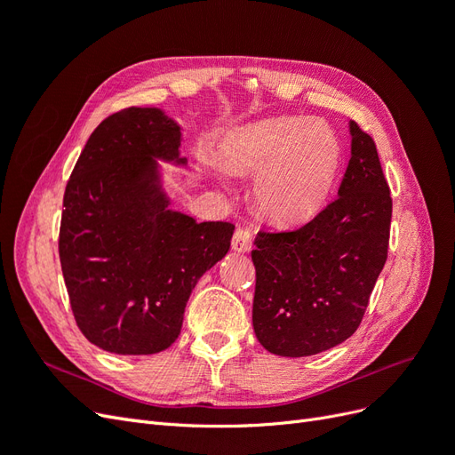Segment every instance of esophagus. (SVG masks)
I'll return each mask as SVG.
<instances>
[{
    "mask_svg": "<svg viewBox=\"0 0 455 455\" xmlns=\"http://www.w3.org/2000/svg\"><path fill=\"white\" fill-rule=\"evenodd\" d=\"M252 246V233L249 229L239 228L235 233H233L231 239V249L235 252H249Z\"/></svg>",
    "mask_w": 455,
    "mask_h": 455,
    "instance_id": "esophagus-1",
    "label": "esophagus"
}]
</instances>
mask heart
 Masks as SVG:
<instances>
[{
	"instance_id": "b5f03b06",
	"label": "heart",
	"mask_w": 455,
	"mask_h": 455,
	"mask_svg": "<svg viewBox=\"0 0 455 455\" xmlns=\"http://www.w3.org/2000/svg\"><path fill=\"white\" fill-rule=\"evenodd\" d=\"M341 148L328 125L301 117H273L228 134L220 169L258 174L254 196L269 218L301 222L324 204L336 180Z\"/></svg>"
}]
</instances>
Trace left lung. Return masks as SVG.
<instances>
[{"mask_svg":"<svg viewBox=\"0 0 455 455\" xmlns=\"http://www.w3.org/2000/svg\"><path fill=\"white\" fill-rule=\"evenodd\" d=\"M351 159L330 203L306 226L259 231L252 326L279 356H309L355 334L387 259L393 201L371 136L349 121Z\"/></svg>","mask_w":455,"mask_h":455,"instance_id":"1","label":"left lung"}]
</instances>
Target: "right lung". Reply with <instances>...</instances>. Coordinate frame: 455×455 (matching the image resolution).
I'll use <instances>...</instances> for the list:
<instances>
[{"instance_id": "1", "label": "right lung", "mask_w": 455, "mask_h": 455, "mask_svg": "<svg viewBox=\"0 0 455 455\" xmlns=\"http://www.w3.org/2000/svg\"><path fill=\"white\" fill-rule=\"evenodd\" d=\"M180 146V125L163 109H121L89 136L68 180L64 283L79 330L108 353L171 347L191 291L231 246L233 224L171 209L159 161L186 167Z\"/></svg>"}]
</instances>
